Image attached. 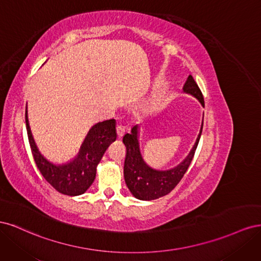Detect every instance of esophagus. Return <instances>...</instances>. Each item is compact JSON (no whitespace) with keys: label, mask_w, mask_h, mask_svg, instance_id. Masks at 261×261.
<instances>
[{"label":"esophagus","mask_w":261,"mask_h":261,"mask_svg":"<svg viewBox=\"0 0 261 261\" xmlns=\"http://www.w3.org/2000/svg\"><path fill=\"white\" fill-rule=\"evenodd\" d=\"M116 133H117V137L122 138L123 135L125 134V127L122 125H117L116 126Z\"/></svg>","instance_id":"1"}]
</instances>
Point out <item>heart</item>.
<instances>
[{"mask_svg": "<svg viewBox=\"0 0 261 261\" xmlns=\"http://www.w3.org/2000/svg\"><path fill=\"white\" fill-rule=\"evenodd\" d=\"M161 102H162V96H161V93L160 92H155L153 96H152V98L149 100V102H148V108H150V109H154V108H158L159 107L160 105H161Z\"/></svg>", "mask_w": 261, "mask_h": 261, "instance_id": "1", "label": "heart"}]
</instances>
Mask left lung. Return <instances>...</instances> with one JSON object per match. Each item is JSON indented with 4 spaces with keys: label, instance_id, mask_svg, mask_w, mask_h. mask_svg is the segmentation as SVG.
<instances>
[{
    "label": "left lung",
    "instance_id": "1",
    "mask_svg": "<svg viewBox=\"0 0 261 261\" xmlns=\"http://www.w3.org/2000/svg\"><path fill=\"white\" fill-rule=\"evenodd\" d=\"M185 93L192 94L204 108L202 93L192 75H189L183 87ZM203 126V118L200 132L196 143L188 155L176 167L170 170H155L145 162L140 152L138 141V124L134 125L130 134H125L123 143L126 147V158L124 163V178L130 193L139 200H154L168 195L184 176L191 164L195 151L198 146Z\"/></svg>",
    "mask_w": 261,
    "mask_h": 261
}]
</instances>
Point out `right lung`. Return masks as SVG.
I'll return each instance as SVG.
<instances>
[{
  "label": "right lung",
  "instance_id": "add662e5",
  "mask_svg": "<svg viewBox=\"0 0 261 261\" xmlns=\"http://www.w3.org/2000/svg\"><path fill=\"white\" fill-rule=\"evenodd\" d=\"M116 122L108 120L93 125L82 144L78 154L67 163L55 164L41 154L35 143L28 121L26 107V128L35 162L45 180L63 195L84 194L96 178L97 167L106 150L116 139Z\"/></svg>",
  "mask_w": 261,
  "mask_h": 261
}]
</instances>
